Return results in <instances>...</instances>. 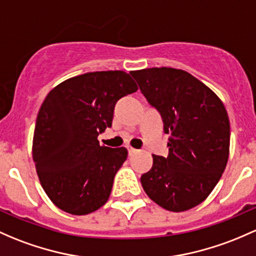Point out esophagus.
Returning a JSON list of instances; mask_svg holds the SVG:
<instances>
[{"label": "esophagus", "mask_w": 256, "mask_h": 256, "mask_svg": "<svg viewBox=\"0 0 256 256\" xmlns=\"http://www.w3.org/2000/svg\"><path fill=\"white\" fill-rule=\"evenodd\" d=\"M128 154H130V156L135 154V153L137 152V150L132 148V147H131V146H128Z\"/></svg>", "instance_id": "obj_1"}]
</instances>
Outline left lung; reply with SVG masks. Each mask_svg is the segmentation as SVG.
Segmentation results:
<instances>
[{"mask_svg":"<svg viewBox=\"0 0 256 256\" xmlns=\"http://www.w3.org/2000/svg\"><path fill=\"white\" fill-rule=\"evenodd\" d=\"M131 76L170 135L168 156L153 154L152 168L141 176L142 188L168 211L192 208L211 194L227 166V110L206 84L182 70L153 67Z\"/></svg>","mask_w":256,"mask_h":256,"instance_id":"8db88e82","label":"left lung"}]
</instances>
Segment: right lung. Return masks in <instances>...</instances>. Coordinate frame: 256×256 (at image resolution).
<instances>
[{"label": "right lung", "instance_id": "obj_1", "mask_svg": "<svg viewBox=\"0 0 256 256\" xmlns=\"http://www.w3.org/2000/svg\"><path fill=\"white\" fill-rule=\"evenodd\" d=\"M138 90L124 71L88 72L50 90L36 118L33 160L42 189L54 205L82 216L109 198L125 147L100 146L116 102Z\"/></svg>", "mask_w": 256, "mask_h": 256}]
</instances>
